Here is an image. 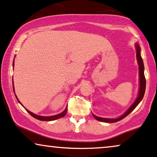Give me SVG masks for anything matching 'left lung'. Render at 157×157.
<instances>
[{"instance_id": "left-lung-1", "label": "left lung", "mask_w": 157, "mask_h": 157, "mask_svg": "<svg viewBox=\"0 0 157 157\" xmlns=\"http://www.w3.org/2000/svg\"><path fill=\"white\" fill-rule=\"evenodd\" d=\"M136 57H137V61H138V64L139 65L138 69H139V80H140V88H139V92H138V97H137L136 100L135 101V102L132 104V106L128 109V110L124 113V114H122V116H120V117L116 118V119H108V118H103V117H99L96 115L93 114V117L96 119L98 121H101V122H108V123H113L118 122L124 117H126L128 115L131 113L132 111L135 109V108L139 104V103L141 101V100L144 98L145 90H146V78H145L144 75V62H143L141 56H140V48L139 45L138 43L136 44Z\"/></svg>"}]
</instances>
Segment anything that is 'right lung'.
Listing matches in <instances>:
<instances>
[{
	"label": "right lung",
	"instance_id": "obj_1",
	"mask_svg": "<svg viewBox=\"0 0 157 157\" xmlns=\"http://www.w3.org/2000/svg\"><path fill=\"white\" fill-rule=\"evenodd\" d=\"M13 65H14V60H13ZM12 82H13L12 81ZM13 93H14V87H13ZM16 96V95H15ZM17 99V101L20 103V101H19V99L17 98V97H16ZM21 104V103H20ZM27 111V112L29 113V114L31 115V116H33V117L37 119V120H41V121H52V120H57V119H59V118H61L63 117H64L65 115L67 114V108L65 109V110L63 112L60 113V114H56V115H54V116H50V117H43V116H40V115H37V114H35L34 113L29 112V110L26 109Z\"/></svg>",
	"mask_w": 157,
	"mask_h": 157
}]
</instances>
